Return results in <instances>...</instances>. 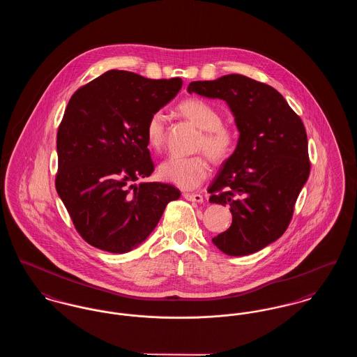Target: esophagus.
I'll return each instance as SVG.
<instances>
[{
    "mask_svg": "<svg viewBox=\"0 0 357 357\" xmlns=\"http://www.w3.org/2000/svg\"><path fill=\"white\" fill-rule=\"evenodd\" d=\"M183 198L187 201H191V202H204V197L201 194H197V192H183Z\"/></svg>",
    "mask_w": 357,
    "mask_h": 357,
    "instance_id": "esophagus-1",
    "label": "esophagus"
}]
</instances>
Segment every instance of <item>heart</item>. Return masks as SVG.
<instances>
[{
	"label": "heart",
	"mask_w": 357,
	"mask_h": 357,
	"mask_svg": "<svg viewBox=\"0 0 357 357\" xmlns=\"http://www.w3.org/2000/svg\"><path fill=\"white\" fill-rule=\"evenodd\" d=\"M178 112L202 130L197 150L204 151L217 165L225 163L237 149L236 130L222 121L217 107L198 98H190L178 104ZM146 139L153 151H160L166 143V116L156 111L146 123ZM160 176L185 190L201 186L210 174V163L204 153L192 156H170L159 167Z\"/></svg>",
	"instance_id": "obj_1"
}]
</instances>
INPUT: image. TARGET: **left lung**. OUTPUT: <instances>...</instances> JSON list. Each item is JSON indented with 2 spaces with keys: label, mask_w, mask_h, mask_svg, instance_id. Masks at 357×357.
<instances>
[{
  "label": "left lung",
  "mask_w": 357,
  "mask_h": 357,
  "mask_svg": "<svg viewBox=\"0 0 357 357\" xmlns=\"http://www.w3.org/2000/svg\"><path fill=\"white\" fill-rule=\"evenodd\" d=\"M188 93L229 104L237 149L208 187L210 202L230 206L231 226L213 238L227 255L255 253L281 237L310 172L301 118L271 85L242 75L192 82Z\"/></svg>",
  "instance_id": "1"
}]
</instances>
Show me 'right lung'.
I'll use <instances>...</instances> for the list:
<instances>
[{
    "instance_id": "add662e5",
    "label": "right lung",
    "mask_w": 357,
    "mask_h": 357,
    "mask_svg": "<svg viewBox=\"0 0 357 357\" xmlns=\"http://www.w3.org/2000/svg\"><path fill=\"white\" fill-rule=\"evenodd\" d=\"M181 88L179 77L151 80L112 69L69 99L57 131L54 185L89 245L119 255L135 249L181 197L169 183L134 185L153 171L146 123Z\"/></svg>"
}]
</instances>
